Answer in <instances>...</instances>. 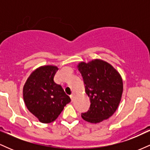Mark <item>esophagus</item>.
<instances>
[{
	"label": "esophagus",
	"instance_id": "34e87169",
	"mask_svg": "<svg viewBox=\"0 0 150 150\" xmlns=\"http://www.w3.org/2000/svg\"><path fill=\"white\" fill-rule=\"evenodd\" d=\"M70 99H71V101H74V98H75V94H70Z\"/></svg>",
	"mask_w": 150,
	"mask_h": 150
}]
</instances>
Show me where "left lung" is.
I'll use <instances>...</instances> for the list:
<instances>
[{"label": "left lung", "instance_id": "1", "mask_svg": "<svg viewBox=\"0 0 150 150\" xmlns=\"http://www.w3.org/2000/svg\"><path fill=\"white\" fill-rule=\"evenodd\" d=\"M77 68L91 103L82 118L89 123H100L112 116L119 105L123 93L121 77L111 65L99 59L82 62Z\"/></svg>", "mask_w": 150, "mask_h": 150}]
</instances>
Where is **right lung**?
I'll list each match as a JSON object with an SVG mask.
<instances>
[{
	"label": "right lung",
	"mask_w": 150,
	"mask_h": 150,
	"mask_svg": "<svg viewBox=\"0 0 150 150\" xmlns=\"http://www.w3.org/2000/svg\"><path fill=\"white\" fill-rule=\"evenodd\" d=\"M56 66L46 65L30 75L23 88V98L29 111L42 123H49L58 118L70 102L69 96L53 80Z\"/></svg>",
	"instance_id": "obj_1"
}]
</instances>
